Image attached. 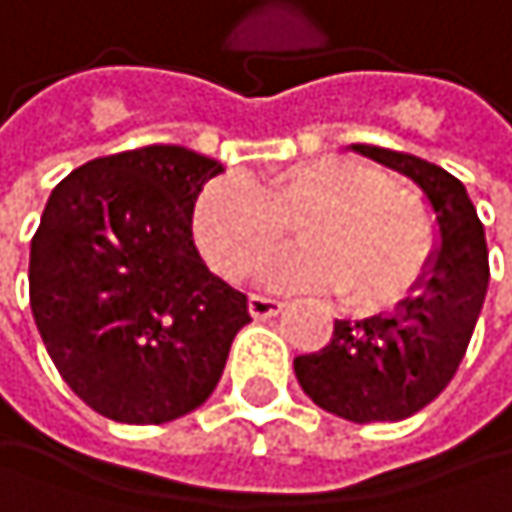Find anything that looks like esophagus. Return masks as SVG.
<instances>
[{
    "label": "esophagus",
    "instance_id": "esophagus-1",
    "mask_svg": "<svg viewBox=\"0 0 512 512\" xmlns=\"http://www.w3.org/2000/svg\"><path fill=\"white\" fill-rule=\"evenodd\" d=\"M250 313L256 316V319H265V316H277L280 310H283V301L280 298H274V295H250Z\"/></svg>",
    "mask_w": 512,
    "mask_h": 512
}]
</instances>
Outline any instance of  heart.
<instances>
[{"mask_svg":"<svg viewBox=\"0 0 512 512\" xmlns=\"http://www.w3.org/2000/svg\"><path fill=\"white\" fill-rule=\"evenodd\" d=\"M298 223L304 253L271 271L277 286L344 292L377 310L404 298L428 271L437 223L407 183L359 159L316 156L247 183H211L196 205V241L229 280L271 265Z\"/></svg>","mask_w":512,"mask_h":512,"instance_id":"obj_1","label":"heart"}]
</instances>
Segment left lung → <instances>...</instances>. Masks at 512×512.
I'll list each match as a JSON object with an SVG mask.
<instances>
[{
    "instance_id": "left-lung-1",
    "label": "left lung",
    "mask_w": 512,
    "mask_h": 512,
    "mask_svg": "<svg viewBox=\"0 0 512 512\" xmlns=\"http://www.w3.org/2000/svg\"><path fill=\"white\" fill-rule=\"evenodd\" d=\"M407 174L428 196L440 247L395 313L362 323L335 319L332 341L295 359L301 389L323 410L350 422H398L431 404L456 377L489 286L486 232L459 177L410 153L353 144Z\"/></svg>"
}]
</instances>
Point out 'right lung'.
I'll return each instance as SVG.
<instances>
[{
    "label": "right lung",
    "mask_w": 512,
    "mask_h": 512,
    "mask_svg": "<svg viewBox=\"0 0 512 512\" xmlns=\"http://www.w3.org/2000/svg\"><path fill=\"white\" fill-rule=\"evenodd\" d=\"M217 159L150 144L53 186L29 253V304L72 392L96 413L171 422L217 389L247 295L211 274L193 211Z\"/></svg>",
    "instance_id": "obj_1"
}]
</instances>
